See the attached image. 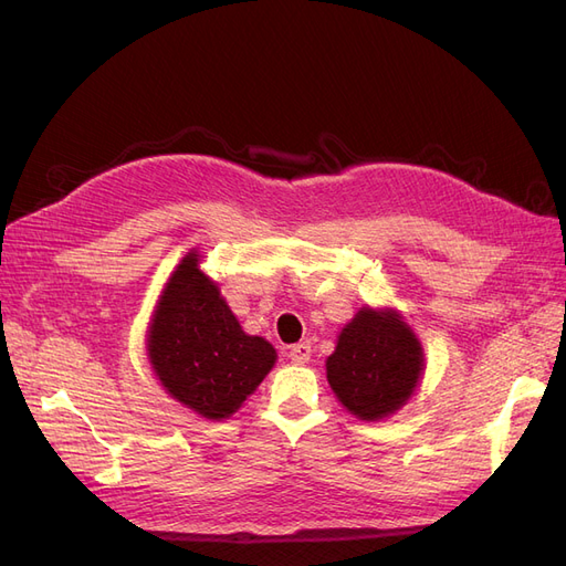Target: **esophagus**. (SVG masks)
I'll list each match as a JSON object with an SVG mask.
<instances>
[{
    "instance_id": "obj_1",
    "label": "esophagus",
    "mask_w": 566,
    "mask_h": 566,
    "mask_svg": "<svg viewBox=\"0 0 566 566\" xmlns=\"http://www.w3.org/2000/svg\"><path fill=\"white\" fill-rule=\"evenodd\" d=\"M287 356H290V361L297 364V366L310 364V358H312V345H310V342H300V345L290 347Z\"/></svg>"
}]
</instances>
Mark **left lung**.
<instances>
[{"label":"left lung","instance_id":"obj_1","mask_svg":"<svg viewBox=\"0 0 566 566\" xmlns=\"http://www.w3.org/2000/svg\"><path fill=\"white\" fill-rule=\"evenodd\" d=\"M424 373V352L406 318L385 306H361L337 335L325 361L337 401L358 420H385L413 397Z\"/></svg>","mask_w":566,"mask_h":566}]
</instances>
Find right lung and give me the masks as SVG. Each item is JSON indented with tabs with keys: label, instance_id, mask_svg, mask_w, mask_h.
I'll return each mask as SVG.
<instances>
[{
	"label": "right lung",
	"instance_id": "right-lung-1",
	"mask_svg": "<svg viewBox=\"0 0 566 566\" xmlns=\"http://www.w3.org/2000/svg\"><path fill=\"white\" fill-rule=\"evenodd\" d=\"M146 354L169 397L208 420L231 418L279 358L271 342L241 328L219 285L200 271L196 248L169 273Z\"/></svg>",
	"mask_w": 566,
	"mask_h": 566
}]
</instances>
